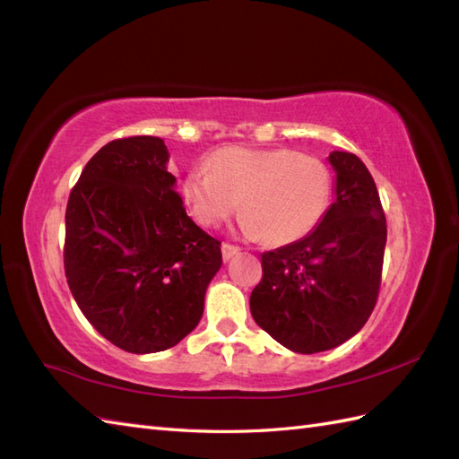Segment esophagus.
<instances>
[{"label": "esophagus", "mask_w": 459, "mask_h": 459, "mask_svg": "<svg viewBox=\"0 0 459 459\" xmlns=\"http://www.w3.org/2000/svg\"><path fill=\"white\" fill-rule=\"evenodd\" d=\"M238 255H239V247H235V245H228V243L221 245V258H224V262L231 260L233 256H238Z\"/></svg>", "instance_id": "obj_1"}]
</instances>
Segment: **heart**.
Here are the masks:
<instances>
[{
    "instance_id": "heart-1",
    "label": "heart",
    "mask_w": 459,
    "mask_h": 459,
    "mask_svg": "<svg viewBox=\"0 0 459 459\" xmlns=\"http://www.w3.org/2000/svg\"><path fill=\"white\" fill-rule=\"evenodd\" d=\"M182 195L199 224L216 228L238 212L241 231L272 245L293 243L324 220L333 176L324 160L289 147H221L184 178Z\"/></svg>"
}]
</instances>
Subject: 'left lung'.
<instances>
[{
	"mask_svg": "<svg viewBox=\"0 0 459 459\" xmlns=\"http://www.w3.org/2000/svg\"><path fill=\"white\" fill-rule=\"evenodd\" d=\"M335 201L319 226L262 255L251 293L255 322L299 354L331 351L354 337L377 302L386 220L366 164L333 151Z\"/></svg>",
	"mask_w": 459,
	"mask_h": 459,
	"instance_id": "1",
	"label": "left lung"
}]
</instances>
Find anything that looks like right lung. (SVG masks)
I'll use <instances>...</instances> for the list:
<instances>
[{
  "instance_id": "1",
  "label": "right lung",
  "mask_w": 459,
  "mask_h": 459,
  "mask_svg": "<svg viewBox=\"0 0 459 459\" xmlns=\"http://www.w3.org/2000/svg\"><path fill=\"white\" fill-rule=\"evenodd\" d=\"M160 137L101 147L65 216V275L78 308L118 349L160 352L197 327L220 241L193 221Z\"/></svg>"
}]
</instances>
